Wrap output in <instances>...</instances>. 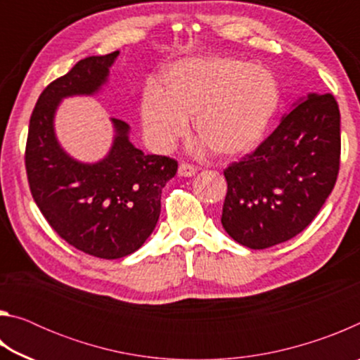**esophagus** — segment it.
I'll list each match as a JSON object with an SVG mask.
<instances>
[{"mask_svg":"<svg viewBox=\"0 0 360 360\" xmlns=\"http://www.w3.org/2000/svg\"><path fill=\"white\" fill-rule=\"evenodd\" d=\"M178 172H179V176H184V178H191V176L197 173V167L191 165V163H181Z\"/></svg>","mask_w":360,"mask_h":360,"instance_id":"1","label":"esophagus"}]
</instances>
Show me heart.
<instances>
[{"instance_id": "1", "label": "heart", "mask_w": 360, "mask_h": 360, "mask_svg": "<svg viewBox=\"0 0 360 360\" xmlns=\"http://www.w3.org/2000/svg\"><path fill=\"white\" fill-rule=\"evenodd\" d=\"M281 92L262 65L225 57L184 60L163 75V89L149 84L141 96V122L150 146L174 148L193 115L197 136L224 158L254 150L278 111Z\"/></svg>"}]
</instances>
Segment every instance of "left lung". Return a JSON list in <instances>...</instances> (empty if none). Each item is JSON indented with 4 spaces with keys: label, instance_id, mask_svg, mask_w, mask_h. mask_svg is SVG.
<instances>
[{
    "label": "left lung",
    "instance_id": "1",
    "mask_svg": "<svg viewBox=\"0 0 360 360\" xmlns=\"http://www.w3.org/2000/svg\"><path fill=\"white\" fill-rule=\"evenodd\" d=\"M340 109L333 95L309 94L264 143L224 169L222 227L240 245L271 248L318 216L340 169Z\"/></svg>",
    "mask_w": 360,
    "mask_h": 360
}]
</instances>
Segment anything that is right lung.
Masks as SVG:
<instances>
[{
    "instance_id": "obj_1",
    "label": "right lung",
    "mask_w": 360,
    "mask_h": 360,
    "mask_svg": "<svg viewBox=\"0 0 360 360\" xmlns=\"http://www.w3.org/2000/svg\"><path fill=\"white\" fill-rule=\"evenodd\" d=\"M117 56L84 58L42 90L25 149L30 191L49 225L79 251L108 260L135 252L149 238L160 216L162 188L178 172L173 158L135 148L129 124L119 119H111L112 148L100 162H77L58 144L53 117L60 101L98 92Z\"/></svg>"
}]
</instances>
